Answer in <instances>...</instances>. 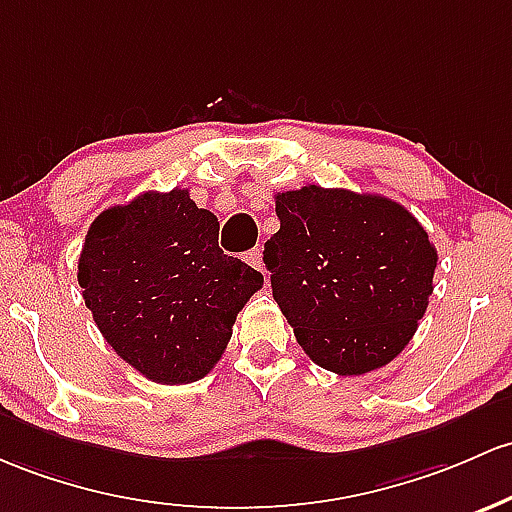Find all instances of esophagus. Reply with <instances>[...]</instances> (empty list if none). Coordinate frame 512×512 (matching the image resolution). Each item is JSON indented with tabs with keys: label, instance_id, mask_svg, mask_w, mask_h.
I'll list each match as a JSON object with an SVG mask.
<instances>
[{
	"label": "esophagus",
	"instance_id": "obj_1",
	"mask_svg": "<svg viewBox=\"0 0 512 512\" xmlns=\"http://www.w3.org/2000/svg\"><path fill=\"white\" fill-rule=\"evenodd\" d=\"M245 262L250 267H255V269H260V272H265V262H262V250L260 247H255V250H250V252H245Z\"/></svg>",
	"mask_w": 512,
	"mask_h": 512
}]
</instances>
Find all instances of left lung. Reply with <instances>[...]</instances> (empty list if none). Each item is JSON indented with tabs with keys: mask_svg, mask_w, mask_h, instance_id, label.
<instances>
[{
	"mask_svg": "<svg viewBox=\"0 0 512 512\" xmlns=\"http://www.w3.org/2000/svg\"><path fill=\"white\" fill-rule=\"evenodd\" d=\"M265 243L272 296L313 362L340 376L389 364L418 330L437 250L411 211L379 194L282 192Z\"/></svg>",
	"mask_w": 512,
	"mask_h": 512,
	"instance_id": "8db88e82",
	"label": "left lung"
}]
</instances>
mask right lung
I'll return each instance as SVG.
<instances>
[{"mask_svg": "<svg viewBox=\"0 0 512 512\" xmlns=\"http://www.w3.org/2000/svg\"><path fill=\"white\" fill-rule=\"evenodd\" d=\"M77 282L123 362L157 384H192L221 359L235 316L265 279L218 247L211 211L172 189L101 211Z\"/></svg>", "mask_w": 512, "mask_h": 512, "instance_id": "obj_1", "label": "right lung"}]
</instances>
